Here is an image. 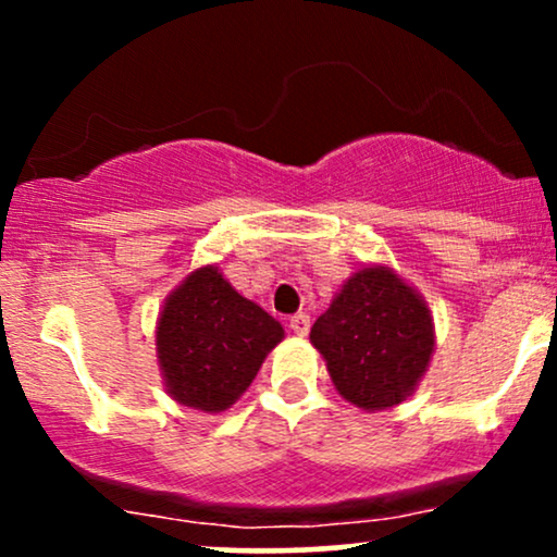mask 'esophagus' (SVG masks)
Here are the masks:
<instances>
[{
    "label": "esophagus",
    "instance_id": "obj_1",
    "mask_svg": "<svg viewBox=\"0 0 557 557\" xmlns=\"http://www.w3.org/2000/svg\"><path fill=\"white\" fill-rule=\"evenodd\" d=\"M290 330L296 332V335H309L311 330V317L304 314V311H298V314L290 317Z\"/></svg>",
    "mask_w": 557,
    "mask_h": 557
}]
</instances>
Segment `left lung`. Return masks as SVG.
Wrapping results in <instances>:
<instances>
[{
  "instance_id": "1",
  "label": "left lung",
  "mask_w": 557,
  "mask_h": 557,
  "mask_svg": "<svg viewBox=\"0 0 557 557\" xmlns=\"http://www.w3.org/2000/svg\"><path fill=\"white\" fill-rule=\"evenodd\" d=\"M311 343L345 400L367 411L398 406L424 374L434 348L424 300L385 267L356 272L317 319Z\"/></svg>"
}]
</instances>
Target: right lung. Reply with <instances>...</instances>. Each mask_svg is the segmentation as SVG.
<instances>
[{"label":"right lung","mask_w":557,"mask_h":557,"mask_svg":"<svg viewBox=\"0 0 557 557\" xmlns=\"http://www.w3.org/2000/svg\"><path fill=\"white\" fill-rule=\"evenodd\" d=\"M283 335L277 319L233 290L216 267H203L159 317L157 354L170 395L183 406L225 411Z\"/></svg>","instance_id":"1"}]
</instances>
